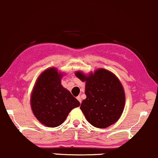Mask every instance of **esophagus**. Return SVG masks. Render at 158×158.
I'll return each mask as SVG.
<instances>
[{
	"instance_id": "1",
	"label": "esophagus",
	"mask_w": 158,
	"mask_h": 158,
	"mask_svg": "<svg viewBox=\"0 0 158 158\" xmlns=\"http://www.w3.org/2000/svg\"><path fill=\"white\" fill-rule=\"evenodd\" d=\"M77 100H78V101L80 102V103H81V101H82V100H81V96H78V97H77Z\"/></svg>"
}]
</instances>
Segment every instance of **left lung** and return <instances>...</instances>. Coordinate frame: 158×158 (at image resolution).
<instances>
[{
    "label": "left lung",
    "mask_w": 158,
    "mask_h": 158,
    "mask_svg": "<svg viewBox=\"0 0 158 158\" xmlns=\"http://www.w3.org/2000/svg\"><path fill=\"white\" fill-rule=\"evenodd\" d=\"M75 75L86 82L87 98L81 103V110L87 121L100 128L115 123L123 113L126 100L123 87L116 76L103 68L88 76L81 71Z\"/></svg>",
    "instance_id": "left-lung-1"
}]
</instances>
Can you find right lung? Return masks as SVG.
Masks as SVG:
<instances>
[{
    "label": "right lung",
    "instance_id": "right-lung-1",
    "mask_svg": "<svg viewBox=\"0 0 158 158\" xmlns=\"http://www.w3.org/2000/svg\"><path fill=\"white\" fill-rule=\"evenodd\" d=\"M61 76L55 68L45 70L39 77L31 96L33 114L48 127L60 126L68 113L80 106L78 100L61 84Z\"/></svg>",
    "mask_w": 158,
    "mask_h": 158
}]
</instances>
